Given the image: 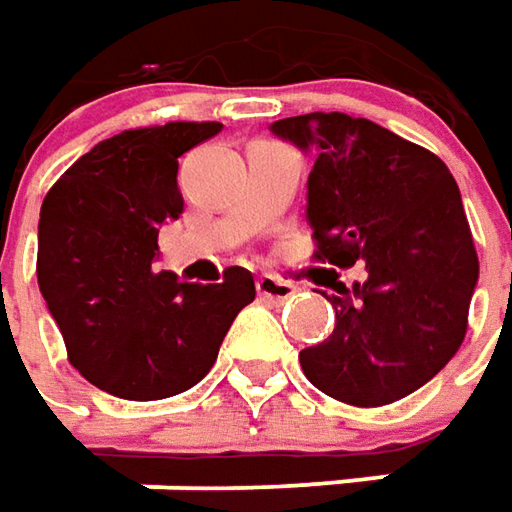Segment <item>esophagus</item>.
Instances as JSON below:
<instances>
[{"label": "esophagus", "instance_id": "1", "mask_svg": "<svg viewBox=\"0 0 512 512\" xmlns=\"http://www.w3.org/2000/svg\"><path fill=\"white\" fill-rule=\"evenodd\" d=\"M257 291L269 300H289L291 294L297 291V286L291 280H283L277 274H260L257 277Z\"/></svg>", "mask_w": 512, "mask_h": 512}]
</instances>
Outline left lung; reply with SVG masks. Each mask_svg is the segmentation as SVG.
Wrapping results in <instances>:
<instances>
[{
	"label": "left lung",
	"mask_w": 512,
	"mask_h": 512,
	"mask_svg": "<svg viewBox=\"0 0 512 512\" xmlns=\"http://www.w3.org/2000/svg\"><path fill=\"white\" fill-rule=\"evenodd\" d=\"M272 133L314 152L306 221L314 257L365 263L345 286L331 269L334 331L300 351L328 397L377 408L414 394L459 351L479 257L450 169L419 144L345 113L280 118Z\"/></svg>",
	"instance_id": "1"
}]
</instances>
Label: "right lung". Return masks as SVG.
Masks as SVG:
<instances>
[{
  "mask_svg": "<svg viewBox=\"0 0 512 512\" xmlns=\"http://www.w3.org/2000/svg\"><path fill=\"white\" fill-rule=\"evenodd\" d=\"M221 130L218 121L124 130L81 155L45 195L39 291L73 368L113 397L150 402L198 385L255 300L243 266L209 286L152 269L161 223L184 212L178 158Z\"/></svg>",
  "mask_w": 512,
  "mask_h": 512,
  "instance_id": "right-lung-1",
  "label": "right lung"
}]
</instances>
